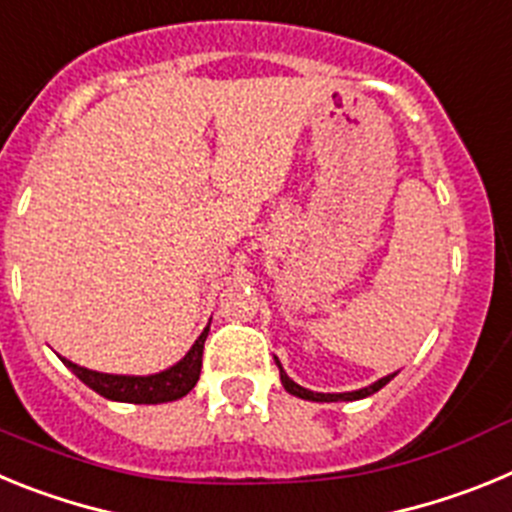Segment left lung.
I'll use <instances>...</instances> for the list:
<instances>
[{
	"label": "left lung",
	"mask_w": 512,
	"mask_h": 512,
	"mask_svg": "<svg viewBox=\"0 0 512 512\" xmlns=\"http://www.w3.org/2000/svg\"><path fill=\"white\" fill-rule=\"evenodd\" d=\"M274 361H277L279 366V377H282V384L284 390L289 392V395L295 397H302V400H310V402H351V400H361V397H369L374 395V392H379L387 382H392V379L397 377L395 374H387V377L377 379L374 384H369V387H361V390H351V392H312V390H305V387H300V384L295 382V379H289V374L284 372V366L279 364V359L274 356Z\"/></svg>",
	"instance_id": "8db88e82"
}]
</instances>
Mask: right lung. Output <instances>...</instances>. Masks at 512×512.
I'll use <instances>...</instances> for the list:
<instances>
[{
    "instance_id": "right-lung-1",
    "label": "right lung",
    "mask_w": 512,
    "mask_h": 512,
    "mask_svg": "<svg viewBox=\"0 0 512 512\" xmlns=\"http://www.w3.org/2000/svg\"><path fill=\"white\" fill-rule=\"evenodd\" d=\"M210 333V325L200 333V338L194 341L184 359L176 361L174 366L164 369L156 374H104L79 366L74 361L63 359L61 361L69 366L71 372L87 384L89 390L97 395L107 397L115 402H133V405H161V402H174L179 397L189 395L194 390V384L200 379L202 372V348H205V338Z\"/></svg>"
}]
</instances>
